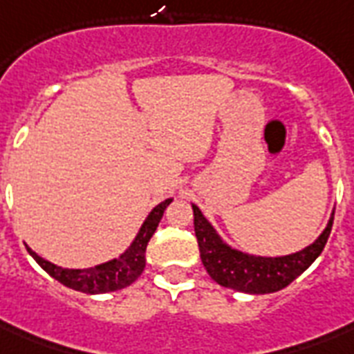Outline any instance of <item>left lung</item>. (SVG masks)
I'll return each mask as SVG.
<instances>
[{"mask_svg": "<svg viewBox=\"0 0 354 354\" xmlns=\"http://www.w3.org/2000/svg\"><path fill=\"white\" fill-rule=\"evenodd\" d=\"M193 213L200 257L207 274L218 285L246 294H270L290 285L324 252L335 221L333 213L325 232L301 252L285 257H255L226 246L196 205H193Z\"/></svg>", "mask_w": 354, "mask_h": 354, "instance_id": "left-lung-1", "label": "left lung"}]
</instances>
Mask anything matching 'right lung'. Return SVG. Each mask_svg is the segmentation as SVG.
<instances>
[{
	"instance_id": "obj_1",
	"label": "right lung",
	"mask_w": 354,
	"mask_h": 354,
	"mask_svg": "<svg viewBox=\"0 0 354 354\" xmlns=\"http://www.w3.org/2000/svg\"><path fill=\"white\" fill-rule=\"evenodd\" d=\"M171 202V198L165 200V202H161L160 205H156L154 209L150 211V215L143 222V226L139 230L136 241L132 242V246L128 248L121 257L108 261L104 264H99L95 268H60L57 264L49 263L46 259H41L40 255H36L30 248H27V250L47 274L60 281L62 285L73 288V290L84 292V294H104V292L121 290L124 286L132 285L133 281L143 274L145 263H147V257H145L147 244H149L150 236L154 235L156 227L160 224L161 216H163L167 205Z\"/></svg>"
}]
</instances>
